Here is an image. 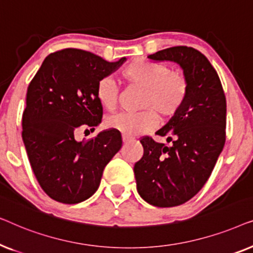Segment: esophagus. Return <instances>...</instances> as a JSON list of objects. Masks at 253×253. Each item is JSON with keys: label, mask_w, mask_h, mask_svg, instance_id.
<instances>
[{"label": "esophagus", "mask_w": 253, "mask_h": 253, "mask_svg": "<svg viewBox=\"0 0 253 253\" xmlns=\"http://www.w3.org/2000/svg\"><path fill=\"white\" fill-rule=\"evenodd\" d=\"M122 140H123V143H127V141L132 140V137L126 136V134H123V136H122Z\"/></svg>", "instance_id": "1"}]
</instances>
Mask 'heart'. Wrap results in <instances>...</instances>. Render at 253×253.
Instances as JSON below:
<instances>
[{"label": "heart", "mask_w": 253, "mask_h": 253, "mask_svg": "<svg viewBox=\"0 0 253 253\" xmlns=\"http://www.w3.org/2000/svg\"><path fill=\"white\" fill-rule=\"evenodd\" d=\"M121 78L126 84L144 91L139 113H122L109 116L105 126L126 136H137L153 130L160 115L167 120L176 115L188 99L190 86L184 72L170 70L168 65L134 58L122 70ZM95 98L103 109L113 112L119 102V91L110 77L100 79L95 87Z\"/></svg>", "instance_id": "obj_1"}]
</instances>
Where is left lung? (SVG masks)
Wrapping results in <instances>:
<instances>
[{
	"mask_svg": "<svg viewBox=\"0 0 253 253\" xmlns=\"http://www.w3.org/2000/svg\"><path fill=\"white\" fill-rule=\"evenodd\" d=\"M171 61L189 79L184 106L157 131L170 146L143 137V158L134 164L137 191L158 207L182 205L198 193L212 174L226 143L227 102L220 78L205 55L176 46L147 56Z\"/></svg>",
	"mask_w": 253,
	"mask_h": 253,
	"instance_id": "8db88e82",
	"label": "left lung"
}]
</instances>
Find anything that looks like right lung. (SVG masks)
<instances>
[{
  "mask_svg": "<svg viewBox=\"0 0 253 253\" xmlns=\"http://www.w3.org/2000/svg\"><path fill=\"white\" fill-rule=\"evenodd\" d=\"M126 57L108 62L89 51L67 48L51 53L31 81L23 113V141L31 167L44 192L63 204L88 199L103 169L122 147L120 131L109 129L78 141L76 130L101 123L95 98L100 79L117 70Z\"/></svg>",
  "mask_w": 253,
  "mask_h": 253,
  "instance_id": "1",
  "label": "right lung"
}]
</instances>
